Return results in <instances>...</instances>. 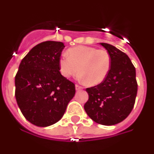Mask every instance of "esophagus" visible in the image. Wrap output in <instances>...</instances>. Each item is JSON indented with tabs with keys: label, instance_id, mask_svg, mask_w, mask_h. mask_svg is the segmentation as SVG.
Segmentation results:
<instances>
[{
	"label": "esophagus",
	"instance_id": "esophagus-1",
	"mask_svg": "<svg viewBox=\"0 0 154 154\" xmlns=\"http://www.w3.org/2000/svg\"><path fill=\"white\" fill-rule=\"evenodd\" d=\"M83 89V87L81 86V85H78V84H76L75 85V89L76 90H80V89Z\"/></svg>",
	"mask_w": 154,
	"mask_h": 154
}]
</instances>
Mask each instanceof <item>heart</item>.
Listing matches in <instances>:
<instances>
[{"mask_svg":"<svg viewBox=\"0 0 154 154\" xmlns=\"http://www.w3.org/2000/svg\"><path fill=\"white\" fill-rule=\"evenodd\" d=\"M59 58L60 72L65 78H70L79 72L81 79L90 85L103 82L111 69L110 54L104 49L80 45L68 50Z\"/></svg>","mask_w":154,"mask_h":154,"instance_id":"obj_1","label":"heart"}]
</instances>
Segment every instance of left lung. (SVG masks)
<instances>
[{"label": "left lung", "instance_id": "8db88e82", "mask_svg": "<svg viewBox=\"0 0 154 154\" xmlns=\"http://www.w3.org/2000/svg\"><path fill=\"white\" fill-rule=\"evenodd\" d=\"M111 56L112 65L106 79L87 88L89 99L84 105L87 115L105 126L117 124L131 112L137 93L136 69L124 52L107 43H100Z\"/></svg>", "mask_w": 154, "mask_h": 154}]
</instances>
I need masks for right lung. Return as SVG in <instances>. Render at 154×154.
Returning a JSON list of instances; mask_svg holds the SVG:
<instances>
[{"mask_svg": "<svg viewBox=\"0 0 154 154\" xmlns=\"http://www.w3.org/2000/svg\"><path fill=\"white\" fill-rule=\"evenodd\" d=\"M65 45L47 41L21 60L15 75V98L25 119L41 127L60 120L75 93V84L62 75L59 58Z\"/></svg>", "mask_w": 154, "mask_h": 154, "instance_id": "obj_1", "label": "right lung"}]
</instances>
